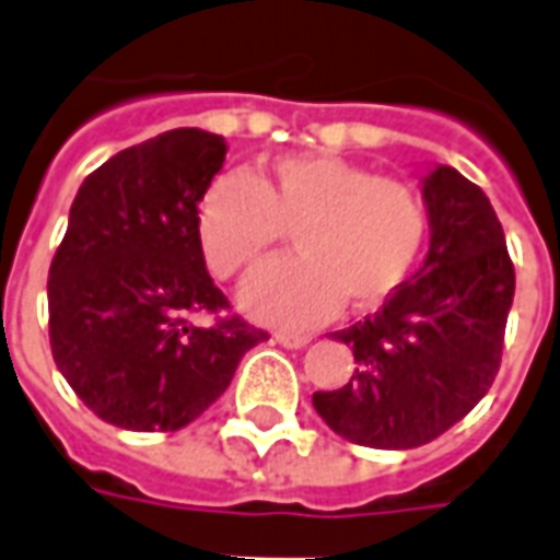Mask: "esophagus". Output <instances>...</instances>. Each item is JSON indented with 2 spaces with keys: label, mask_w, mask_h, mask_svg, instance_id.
Returning <instances> with one entry per match:
<instances>
[{
  "label": "esophagus",
  "mask_w": 560,
  "mask_h": 560,
  "mask_svg": "<svg viewBox=\"0 0 560 560\" xmlns=\"http://www.w3.org/2000/svg\"><path fill=\"white\" fill-rule=\"evenodd\" d=\"M272 339L279 341V345H284V348H291V351H300V348H305L308 345V336H303V332H276Z\"/></svg>",
  "instance_id": "34e87169"
}]
</instances>
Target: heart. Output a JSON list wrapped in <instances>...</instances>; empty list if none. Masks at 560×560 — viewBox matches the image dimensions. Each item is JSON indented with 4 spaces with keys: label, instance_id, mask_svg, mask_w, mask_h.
<instances>
[{
    "label": "heart",
    "instance_id": "1",
    "mask_svg": "<svg viewBox=\"0 0 560 560\" xmlns=\"http://www.w3.org/2000/svg\"><path fill=\"white\" fill-rule=\"evenodd\" d=\"M281 228H293L296 257L257 269L240 305L267 324L315 327L341 303L375 312L399 291L420 257L425 209L411 185L329 152L284 155L267 179L221 173L197 207L200 248L221 279L255 267Z\"/></svg>",
    "mask_w": 560,
    "mask_h": 560
}]
</instances>
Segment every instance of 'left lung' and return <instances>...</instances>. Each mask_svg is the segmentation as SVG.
<instances>
[{
    "instance_id": "1",
    "label": "left lung",
    "mask_w": 560,
    "mask_h": 560,
    "mask_svg": "<svg viewBox=\"0 0 560 560\" xmlns=\"http://www.w3.org/2000/svg\"><path fill=\"white\" fill-rule=\"evenodd\" d=\"M429 252L375 317L336 332L353 351L351 381L312 405L345 441L411 450L444 434L492 387L516 272L504 228L480 185L450 164L420 183Z\"/></svg>"
}]
</instances>
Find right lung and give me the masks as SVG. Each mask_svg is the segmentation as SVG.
Listing matches in <instances>:
<instances>
[{
	"label": "right lung",
	"instance_id": "right-lung-1",
	"mask_svg": "<svg viewBox=\"0 0 560 560\" xmlns=\"http://www.w3.org/2000/svg\"><path fill=\"white\" fill-rule=\"evenodd\" d=\"M228 143L173 128L92 171L68 212L47 279L56 369L86 408L131 432H176L231 387L264 329L228 308L209 279L197 207Z\"/></svg>",
	"mask_w": 560,
	"mask_h": 560
}]
</instances>
